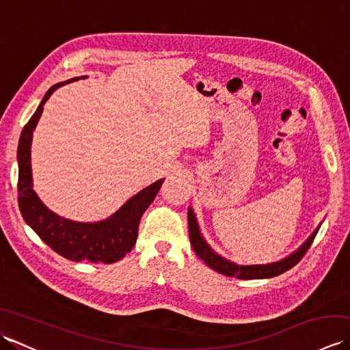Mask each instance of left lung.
I'll list each match as a JSON object with an SVG mask.
<instances>
[{"label": "left lung", "mask_w": 350, "mask_h": 350, "mask_svg": "<svg viewBox=\"0 0 350 350\" xmlns=\"http://www.w3.org/2000/svg\"><path fill=\"white\" fill-rule=\"evenodd\" d=\"M188 227H189V239H191V245L194 248L196 254L203 260V262L212 267L213 271H217L222 275H227V277H236L239 280H260V278H272L277 277V275L286 272L288 269L299 263V260L306 256V252L310 250L311 243H313L314 237L319 232V228L314 230L313 234H311L307 242H304L301 245L299 250H296L293 254H290L288 257L280 260V262L275 263H267V265H236L230 260L221 257L219 254H217L209 245L206 243V241L203 239L202 233H200V228L197 224L196 215L192 212V209L189 207L188 211Z\"/></svg>", "instance_id": "8db88e82"}]
</instances>
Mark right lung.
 Segmentation results:
<instances>
[{"label":"right lung","mask_w":350,"mask_h":350,"mask_svg":"<svg viewBox=\"0 0 350 350\" xmlns=\"http://www.w3.org/2000/svg\"><path fill=\"white\" fill-rule=\"evenodd\" d=\"M84 78V77H83ZM78 78L52 85L44 94L39 108L22 129L18 146V203L27 224L57 254L72 262L88 260L92 263H114L133 248L138 236V226L143 213L158 194L163 179L139 191L128 200L109 218L99 222H77L58 217L44 206L33 191L31 176V139L33 131L42 116L43 105L58 87Z\"/></svg>","instance_id":"add662e5"}]
</instances>
